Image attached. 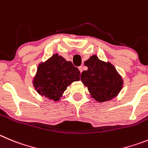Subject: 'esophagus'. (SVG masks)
I'll use <instances>...</instances> for the list:
<instances>
[{"mask_svg": "<svg viewBox=\"0 0 148 148\" xmlns=\"http://www.w3.org/2000/svg\"><path fill=\"white\" fill-rule=\"evenodd\" d=\"M79 71H80V72L82 73V71H83V67H82V66H79Z\"/></svg>", "mask_w": 148, "mask_h": 148, "instance_id": "obj_1", "label": "esophagus"}]
</instances>
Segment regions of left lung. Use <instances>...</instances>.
<instances>
[{"label": "left lung", "mask_w": 148, "mask_h": 148, "mask_svg": "<svg viewBox=\"0 0 148 148\" xmlns=\"http://www.w3.org/2000/svg\"><path fill=\"white\" fill-rule=\"evenodd\" d=\"M84 64L88 70L82 72L81 80L94 99L102 102L116 97L122 88L123 81L113 65L100 60L96 55Z\"/></svg>", "instance_id": "1"}]
</instances>
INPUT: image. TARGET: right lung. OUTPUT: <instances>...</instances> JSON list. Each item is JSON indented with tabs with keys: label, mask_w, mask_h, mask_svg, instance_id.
<instances>
[{
	"label": "right lung",
	"mask_w": 148,
	"mask_h": 148,
	"mask_svg": "<svg viewBox=\"0 0 148 148\" xmlns=\"http://www.w3.org/2000/svg\"><path fill=\"white\" fill-rule=\"evenodd\" d=\"M80 71L58 54L38 66L33 85L38 93L48 99L59 100L68 86L79 80Z\"/></svg>",
	"instance_id": "1"
}]
</instances>
